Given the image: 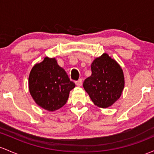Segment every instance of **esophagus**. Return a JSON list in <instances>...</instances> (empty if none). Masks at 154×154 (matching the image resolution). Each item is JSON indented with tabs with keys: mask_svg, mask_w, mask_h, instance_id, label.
Here are the masks:
<instances>
[{
	"mask_svg": "<svg viewBox=\"0 0 154 154\" xmlns=\"http://www.w3.org/2000/svg\"><path fill=\"white\" fill-rule=\"evenodd\" d=\"M75 84H76V85H77V86H79V87L82 85V79H80V80H78L77 81H75Z\"/></svg>",
	"mask_w": 154,
	"mask_h": 154,
	"instance_id": "obj_1",
	"label": "esophagus"
}]
</instances>
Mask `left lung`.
I'll return each instance as SVG.
<instances>
[{
  "mask_svg": "<svg viewBox=\"0 0 154 154\" xmlns=\"http://www.w3.org/2000/svg\"><path fill=\"white\" fill-rule=\"evenodd\" d=\"M92 74L83 82V88L95 105L110 107L121 96L124 88L122 69L107 53L96 58L91 64Z\"/></svg>",
  "mask_w": 154,
  "mask_h": 154,
  "instance_id": "obj_1",
  "label": "left lung"
}]
</instances>
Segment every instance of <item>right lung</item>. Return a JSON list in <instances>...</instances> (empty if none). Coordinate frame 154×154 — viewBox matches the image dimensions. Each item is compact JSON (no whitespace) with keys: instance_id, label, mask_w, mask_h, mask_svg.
<instances>
[{"instance_id":"right-lung-1","label":"right lung","mask_w":154,"mask_h":154,"mask_svg":"<svg viewBox=\"0 0 154 154\" xmlns=\"http://www.w3.org/2000/svg\"><path fill=\"white\" fill-rule=\"evenodd\" d=\"M30 94L38 106L48 111L61 108L75 87L55 58H45L34 65L28 78Z\"/></svg>"}]
</instances>
